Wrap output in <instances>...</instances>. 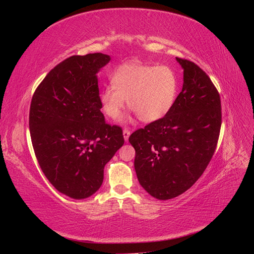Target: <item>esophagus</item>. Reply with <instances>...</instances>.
Instances as JSON below:
<instances>
[{
	"instance_id": "1",
	"label": "esophagus",
	"mask_w": 254,
	"mask_h": 254,
	"mask_svg": "<svg viewBox=\"0 0 254 254\" xmlns=\"http://www.w3.org/2000/svg\"><path fill=\"white\" fill-rule=\"evenodd\" d=\"M123 135H124L125 142H128L129 135H130V131H129V130H128V129H124V130H123Z\"/></svg>"
}]
</instances>
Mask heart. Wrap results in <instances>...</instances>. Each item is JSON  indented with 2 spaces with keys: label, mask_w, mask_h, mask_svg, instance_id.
<instances>
[{
  "label": "heart",
  "mask_w": 254,
  "mask_h": 254,
  "mask_svg": "<svg viewBox=\"0 0 254 254\" xmlns=\"http://www.w3.org/2000/svg\"><path fill=\"white\" fill-rule=\"evenodd\" d=\"M111 84L99 94L103 112L120 117L126 105L143 123H153L171 111L178 93V76L168 65L125 64L111 74Z\"/></svg>",
  "instance_id": "1"
}]
</instances>
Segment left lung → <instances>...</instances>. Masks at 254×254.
<instances>
[{"label": "left lung", "instance_id": "8db88e82", "mask_svg": "<svg viewBox=\"0 0 254 254\" xmlns=\"http://www.w3.org/2000/svg\"><path fill=\"white\" fill-rule=\"evenodd\" d=\"M176 59L183 68V86L173 108L129 136L137 180L159 200L183 194L199 179L221 126L220 97L209 76L191 61Z\"/></svg>", "mask_w": 254, "mask_h": 254}]
</instances>
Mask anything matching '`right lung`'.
Listing matches in <instances>:
<instances>
[{
	"instance_id": "1",
	"label": "right lung",
	"mask_w": 254,
	"mask_h": 254,
	"mask_svg": "<svg viewBox=\"0 0 254 254\" xmlns=\"http://www.w3.org/2000/svg\"><path fill=\"white\" fill-rule=\"evenodd\" d=\"M110 60L102 53L64 60L45 76L30 104L38 163L52 186L73 199L96 193L105 165L124 144L122 129L106 124L101 112L97 73Z\"/></svg>"
}]
</instances>
